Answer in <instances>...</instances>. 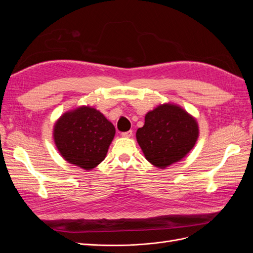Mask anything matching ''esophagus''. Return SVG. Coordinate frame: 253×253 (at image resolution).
Segmentation results:
<instances>
[{"mask_svg": "<svg viewBox=\"0 0 253 253\" xmlns=\"http://www.w3.org/2000/svg\"><path fill=\"white\" fill-rule=\"evenodd\" d=\"M132 135H133V131H131V129H129V131H127V132L121 133V136L122 137H126V138H128V137H132Z\"/></svg>", "mask_w": 253, "mask_h": 253, "instance_id": "esophagus-1", "label": "esophagus"}]
</instances>
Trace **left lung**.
<instances>
[{
    "label": "left lung",
    "instance_id": "left-lung-1",
    "mask_svg": "<svg viewBox=\"0 0 253 253\" xmlns=\"http://www.w3.org/2000/svg\"><path fill=\"white\" fill-rule=\"evenodd\" d=\"M198 133L194 117L178 105L165 103L145 115L136 138L148 162L166 169L193 149Z\"/></svg>",
    "mask_w": 253,
    "mask_h": 253
}]
</instances>
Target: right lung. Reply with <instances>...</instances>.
Listing matches in <instances>:
<instances>
[{"label": "right lung", "mask_w": 253, "mask_h": 253, "mask_svg": "<svg viewBox=\"0 0 253 253\" xmlns=\"http://www.w3.org/2000/svg\"><path fill=\"white\" fill-rule=\"evenodd\" d=\"M115 132L103 114L90 106H80L58 119L53 140L66 162L91 170L105 158Z\"/></svg>", "instance_id": "add662e5"}]
</instances>
